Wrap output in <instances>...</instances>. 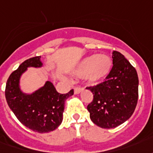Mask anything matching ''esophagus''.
<instances>
[{
    "label": "esophagus",
    "instance_id": "obj_1",
    "mask_svg": "<svg viewBox=\"0 0 153 153\" xmlns=\"http://www.w3.org/2000/svg\"><path fill=\"white\" fill-rule=\"evenodd\" d=\"M82 90H83V88L82 87H80V86H76V87H74V94H77L81 93V91Z\"/></svg>",
    "mask_w": 153,
    "mask_h": 153
}]
</instances>
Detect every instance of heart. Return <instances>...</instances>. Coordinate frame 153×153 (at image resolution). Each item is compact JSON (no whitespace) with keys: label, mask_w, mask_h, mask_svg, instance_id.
<instances>
[{"label":"heart","mask_w":153,"mask_h":153,"mask_svg":"<svg viewBox=\"0 0 153 153\" xmlns=\"http://www.w3.org/2000/svg\"><path fill=\"white\" fill-rule=\"evenodd\" d=\"M112 61L108 55L92 54L85 58L76 70V75L85 76L90 82H95L105 77L111 69Z\"/></svg>","instance_id":"1"}]
</instances>
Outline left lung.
<instances>
[{
	"mask_svg": "<svg viewBox=\"0 0 153 153\" xmlns=\"http://www.w3.org/2000/svg\"><path fill=\"white\" fill-rule=\"evenodd\" d=\"M112 66L105 81L88 86L94 99L87 109L94 123L103 129L120 126L132 116L139 97L135 68L118 51L112 53Z\"/></svg>",
	"mask_w": 153,
	"mask_h": 153,
	"instance_id": "left-lung-1",
	"label": "left lung"
}]
</instances>
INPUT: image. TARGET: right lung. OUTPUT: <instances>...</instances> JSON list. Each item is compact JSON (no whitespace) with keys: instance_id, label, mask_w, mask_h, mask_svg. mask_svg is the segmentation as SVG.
Segmentation results:
<instances>
[{"instance_id":"obj_1","label":"right lung","mask_w":153,"mask_h":153,"mask_svg":"<svg viewBox=\"0 0 153 153\" xmlns=\"http://www.w3.org/2000/svg\"><path fill=\"white\" fill-rule=\"evenodd\" d=\"M41 56L25 60L19 68L9 76L5 86V99L10 108L18 120L30 130L37 133H48L57 129L63 120L64 102L73 94H59L51 81L32 94L22 93L19 89V78L27 67H41Z\"/></svg>"}]
</instances>
